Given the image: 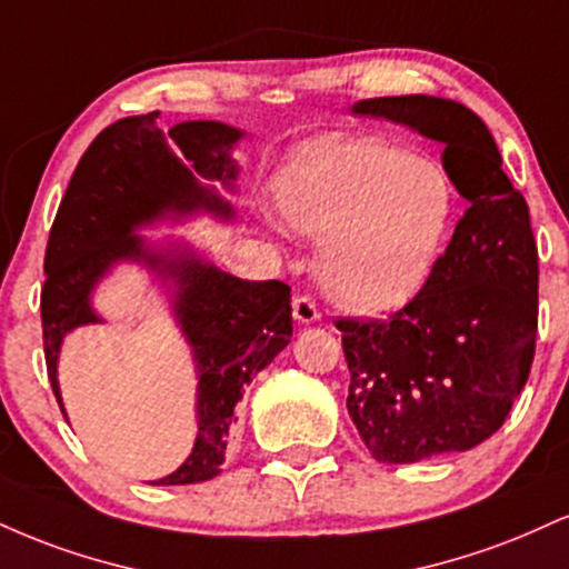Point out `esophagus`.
<instances>
[{
    "label": "esophagus",
    "instance_id": "1",
    "mask_svg": "<svg viewBox=\"0 0 569 569\" xmlns=\"http://www.w3.org/2000/svg\"><path fill=\"white\" fill-rule=\"evenodd\" d=\"M293 318L299 320V323H318L320 320V310L318 305H315L312 297H307V293H299V297H293Z\"/></svg>",
    "mask_w": 569,
    "mask_h": 569
}]
</instances>
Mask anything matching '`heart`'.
<instances>
[{
    "label": "heart",
    "mask_w": 569,
    "mask_h": 569,
    "mask_svg": "<svg viewBox=\"0 0 569 569\" xmlns=\"http://www.w3.org/2000/svg\"><path fill=\"white\" fill-rule=\"evenodd\" d=\"M278 201L293 230L328 238L326 291L347 310L381 312L408 302L432 272L456 193L432 159L326 134L293 153Z\"/></svg>",
    "instance_id": "1"
}]
</instances>
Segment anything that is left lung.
Listing matches in <instances>:
<instances>
[{
	"mask_svg": "<svg viewBox=\"0 0 569 569\" xmlns=\"http://www.w3.org/2000/svg\"><path fill=\"white\" fill-rule=\"evenodd\" d=\"M358 116L442 142L469 201L419 293L389 318H339L355 427L381 463L471 450L503 427L536 358L538 246L496 140L461 102L371 98Z\"/></svg>",
	"mask_w": 569,
	"mask_h": 569,
	"instance_id": "1",
	"label": "left lung"
}]
</instances>
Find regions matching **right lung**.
I'll return each mask as SVG.
<instances>
[{
	"mask_svg": "<svg viewBox=\"0 0 569 569\" xmlns=\"http://www.w3.org/2000/svg\"><path fill=\"white\" fill-rule=\"evenodd\" d=\"M156 116H127L102 129L68 182L44 254V360L63 410L60 341L71 328L100 320L89 307V291L108 267L137 259L172 278L177 318L198 360V437L188 461L153 485H190L222 471L243 387L291 341V289L283 280L228 276L196 257H159L132 236L167 211L207 209L230 217L228 203L203 188L198 174L230 182L236 161L228 150L241 132L219 121H182L163 134Z\"/></svg>",
	"mask_w": 569,
	"mask_h": 569,
	"instance_id": "add662e5",
	"label": "right lung"
}]
</instances>
